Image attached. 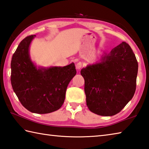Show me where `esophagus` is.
<instances>
[{
	"label": "esophagus",
	"mask_w": 149,
	"mask_h": 149,
	"mask_svg": "<svg viewBox=\"0 0 149 149\" xmlns=\"http://www.w3.org/2000/svg\"><path fill=\"white\" fill-rule=\"evenodd\" d=\"M82 66H83V63L81 62H78V63L75 64V67H76V68L77 70H79L81 68Z\"/></svg>",
	"instance_id": "esophagus-1"
}]
</instances>
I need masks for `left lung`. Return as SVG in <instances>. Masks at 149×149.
<instances>
[{
	"instance_id": "8db88e82",
	"label": "left lung",
	"mask_w": 149,
	"mask_h": 149,
	"mask_svg": "<svg viewBox=\"0 0 149 149\" xmlns=\"http://www.w3.org/2000/svg\"><path fill=\"white\" fill-rule=\"evenodd\" d=\"M137 72L135 54L124 42L103 54L100 63L83 68L81 74L89 110L102 116L119 113L134 95Z\"/></svg>"
}]
</instances>
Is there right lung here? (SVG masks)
Wrapping results in <instances>:
<instances>
[{"instance_id": "1", "label": "right lung", "mask_w": 149, "mask_h": 149, "mask_svg": "<svg viewBox=\"0 0 149 149\" xmlns=\"http://www.w3.org/2000/svg\"><path fill=\"white\" fill-rule=\"evenodd\" d=\"M36 35L24 38L11 61V83L21 104L29 111L45 114L60 109L67 86L76 74L74 63L60 67L37 68L29 55Z\"/></svg>"}]
</instances>
